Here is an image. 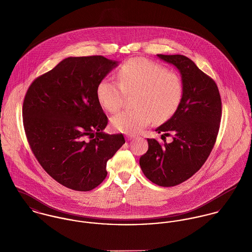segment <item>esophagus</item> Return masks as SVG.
I'll list each match as a JSON object with an SVG mask.
<instances>
[{"mask_svg": "<svg viewBox=\"0 0 252 252\" xmlns=\"http://www.w3.org/2000/svg\"><path fill=\"white\" fill-rule=\"evenodd\" d=\"M134 138H135L134 135H126V139H127L128 141H131V140L134 139Z\"/></svg>", "mask_w": 252, "mask_h": 252, "instance_id": "esophagus-1", "label": "esophagus"}]
</instances>
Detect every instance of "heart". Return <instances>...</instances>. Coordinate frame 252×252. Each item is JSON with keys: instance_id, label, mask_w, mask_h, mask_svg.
<instances>
[{"instance_id": "obj_1", "label": "heart", "mask_w": 252, "mask_h": 252, "mask_svg": "<svg viewBox=\"0 0 252 252\" xmlns=\"http://www.w3.org/2000/svg\"><path fill=\"white\" fill-rule=\"evenodd\" d=\"M119 82L102 79L97 86L101 105L110 112L123 106L128 95L137 94L136 109L123 110L111 118L112 127L126 134H137L152 119L157 123L169 120L180 108L183 85L180 76L144 58L126 61L118 71Z\"/></svg>"}]
</instances>
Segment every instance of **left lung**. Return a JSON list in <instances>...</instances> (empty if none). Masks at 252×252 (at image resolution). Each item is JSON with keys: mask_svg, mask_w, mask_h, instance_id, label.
<instances>
[{"mask_svg": "<svg viewBox=\"0 0 252 252\" xmlns=\"http://www.w3.org/2000/svg\"><path fill=\"white\" fill-rule=\"evenodd\" d=\"M157 56L180 72L183 97L177 112L155 131L173 135V142L147 139L148 150L140 158L144 176L153 183L178 185L198 172L216 144L221 119V98L215 80L183 55Z\"/></svg>", "mask_w": 252, "mask_h": 252, "instance_id": "8db88e82", "label": "left lung"}]
</instances>
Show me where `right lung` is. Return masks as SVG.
<instances>
[{"label": "right lung", "instance_id": "obj_1", "mask_svg": "<svg viewBox=\"0 0 252 252\" xmlns=\"http://www.w3.org/2000/svg\"><path fill=\"white\" fill-rule=\"evenodd\" d=\"M117 61L68 57L30 85L22 108L26 137L36 160L60 184L90 191L106 179L107 162L125 144L108 135L97 86Z\"/></svg>", "mask_w": 252, "mask_h": 252}]
</instances>
